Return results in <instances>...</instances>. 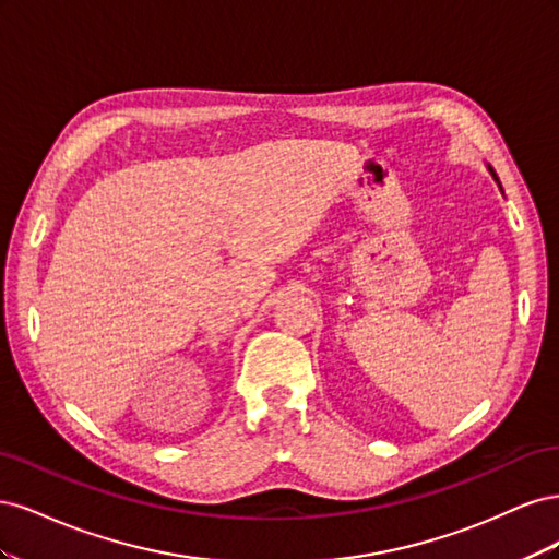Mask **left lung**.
<instances>
[{"instance_id":"8db88e82","label":"left lung","mask_w":559,"mask_h":559,"mask_svg":"<svg viewBox=\"0 0 559 559\" xmlns=\"http://www.w3.org/2000/svg\"><path fill=\"white\" fill-rule=\"evenodd\" d=\"M487 173L492 175V179H495V181H497V186H499V191L503 193V189H501V181H499V177H497V173H495V167H492V165H487Z\"/></svg>"}]
</instances>
